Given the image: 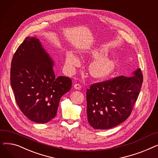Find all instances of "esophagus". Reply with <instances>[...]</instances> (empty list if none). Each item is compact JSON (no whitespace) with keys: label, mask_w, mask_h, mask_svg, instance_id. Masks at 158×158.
<instances>
[{"label":"esophagus","mask_w":158,"mask_h":158,"mask_svg":"<svg viewBox=\"0 0 158 158\" xmlns=\"http://www.w3.org/2000/svg\"><path fill=\"white\" fill-rule=\"evenodd\" d=\"M73 87L76 89H80L81 88V86L79 84H75L73 85Z\"/></svg>","instance_id":"34e87169"}]
</instances>
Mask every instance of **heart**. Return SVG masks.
<instances>
[{"label": "heart", "mask_w": 158, "mask_h": 158, "mask_svg": "<svg viewBox=\"0 0 158 158\" xmlns=\"http://www.w3.org/2000/svg\"><path fill=\"white\" fill-rule=\"evenodd\" d=\"M87 55L92 58H96L89 66V73L92 77L101 79L107 77L113 72L115 67V63L113 60L104 57L107 55L105 49H94L88 52ZM80 64L79 57L71 51L66 53L65 66L69 71H72L73 68Z\"/></svg>", "instance_id": "obj_1"}]
</instances>
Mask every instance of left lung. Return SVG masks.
<instances>
[{"instance_id": "left-lung-1", "label": "left lung", "mask_w": 158, "mask_h": 158, "mask_svg": "<svg viewBox=\"0 0 158 158\" xmlns=\"http://www.w3.org/2000/svg\"><path fill=\"white\" fill-rule=\"evenodd\" d=\"M143 82L140 69L130 77L120 76L91 85L86 91L87 116L95 129H108L127 120Z\"/></svg>"}]
</instances>
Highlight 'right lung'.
Segmentation results:
<instances>
[{
	"instance_id": "1",
	"label": "right lung",
	"mask_w": 158,
	"mask_h": 158,
	"mask_svg": "<svg viewBox=\"0 0 158 158\" xmlns=\"http://www.w3.org/2000/svg\"><path fill=\"white\" fill-rule=\"evenodd\" d=\"M54 61L40 40L27 36L11 61V85L21 111L30 120L45 123L56 114L61 97L70 91L72 80L56 77Z\"/></svg>"
}]
</instances>
